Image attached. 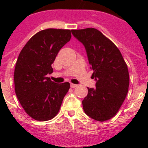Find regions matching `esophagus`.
I'll list each match as a JSON object with an SVG mask.
<instances>
[{"label":"esophagus","instance_id":"obj_1","mask_svg":"<svg viewBox=\"0 0 148 148\" xmlns=\"http://www.w3.org/2000/svg\"><path fill=\"white\" fill-rule=\"evenodd\" d=\"M70 87H71L72 88H75V87H78V85H77V84H75L70 83Z\"/></svg>","mask_w":148,"mask_h":148}]
</instances>
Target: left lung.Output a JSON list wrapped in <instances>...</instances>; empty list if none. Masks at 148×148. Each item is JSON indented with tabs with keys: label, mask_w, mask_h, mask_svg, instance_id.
<instances>
[{
	"label": "left lung",
	"mask_w": 148,
	"mask_h": 148,
	"mask_svg": "<svg viewBox=\"0 0 148 148\" xmlns=\"http://www.w3.org/2000/svg\"><path fill=\"white\" fill-rule=\"evenodd\" d=\"M73 35L87 51L95 88H87L82 101L83 109L90 118L104 121L114 117L125 101L129 88V73L118 47L95 28L72 29Z\"/></svg>",
	"instance_id": "left-lung-1"
}]
</instances>
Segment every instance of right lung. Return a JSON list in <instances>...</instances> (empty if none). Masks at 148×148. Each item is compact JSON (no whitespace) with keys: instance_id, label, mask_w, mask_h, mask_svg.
Wrapping results in <instances>:
<instances>
[{"instance_id":"obj_1","label":"right lung","mask_w":148,"mask_h":148,"mask_svg":"<svg viewBox=\"0 0 148 148\" xmlns=\"http://www.w3.org/2000/svg\"><path fill=\"white\" fill-rule=\"evenodd\" d=\"M71 38L70 29H47L34 35L21 51L14 73L15 90L26 113L40 121L59 112L70 83L56 84L47 75L60 49Z\"/></svg>"}]
</instances>
